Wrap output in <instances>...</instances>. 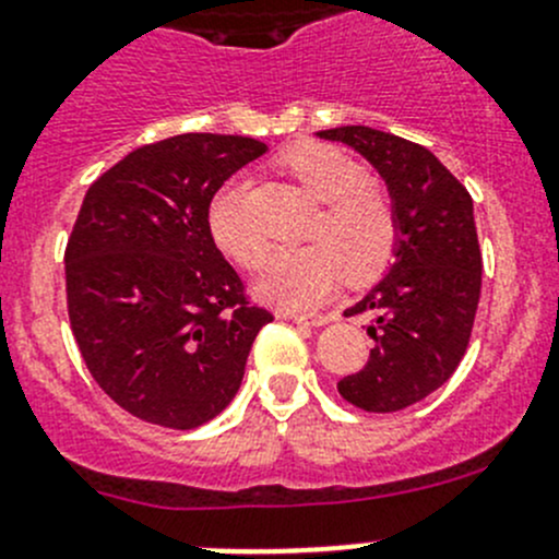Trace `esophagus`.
I'll list each match as a JSON object with an SVG mask.
<instances>
[{
    "label": "esophagus",
    "instance_id": "esophagus-1",
    "mask_svg": "<svg viewBox=\"0 0 559 559\" xmlns=\"http://www.w3.org/2000/svg\"><path fill=\"white\" fill-rule=\"evenodd\" d=\"M296 323H305V326H326L332 321V316H323V312H305V316H285Z\"/></svg>",
    "mask_w": 559,
    "mask_h": 559
}]
</instances>
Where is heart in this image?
<instances>
[{"label":"heart","instance_id":"heart-1","mask_svg":"<svg viewBox=\"0 0 559 559\" xmlns=\"http://www.w3.org/2000/svg\"><path fill=\"white\" fill-rule=\"evenodd\" d=\"M283 164L326 209L312 227L316 243L280 249L265 260L254 280L258 299L283 310H307L321 305L345 274L354 285L376 280L395 254L397 219L390 200L368 186V169L329 145L294 147ZM241 194L238 180L216 191L209 205V233L227 258L252 269L263 260L265 243L243 216Z\"/></svg>","mask_w":559,"mask_h":559}]
</instances>
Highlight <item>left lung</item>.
Instances as JSON below:
<instances>
[{
    "mask_svg": "<svg viewBox=\"0 0 559 559\" xmlns=\"http://www.w3.org/2000/svg\"><path fill=\"white\" fill-rule=\"evenodd\" d=\"M381 175L395 209L390 269L345 316L368 312L370 359L337 392L365 412L419 403L455 373L480 301L483 258L472 197L428 147L368 126L318 131Z\"/></svg>",
    "mask_w": 559,
    "mask_h": 559,
    "instance_id": "8db88e82",
    "label": "left lung"
}]
</instances>
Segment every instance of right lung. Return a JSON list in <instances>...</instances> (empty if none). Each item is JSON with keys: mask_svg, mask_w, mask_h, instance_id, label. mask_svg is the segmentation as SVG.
<instances>
[{"mask_svg": "<svg viewBox=\"0 0 559 559\" xmlns=\"http://www.w3.org/2000/svg\"><path fill=\"white\" fill-rule=\"evenodd\" d=\"M269 147L178 134L136 147L84 194L66 249L68 316L87 370L120 408L189 430L241 386L269 310L243 299L209 233V205Z\"/></svg>", "mask_w": 559, "mask_h": 559, "instance_id": "right-lung-1", "label": "right lung"}]
</instances>
